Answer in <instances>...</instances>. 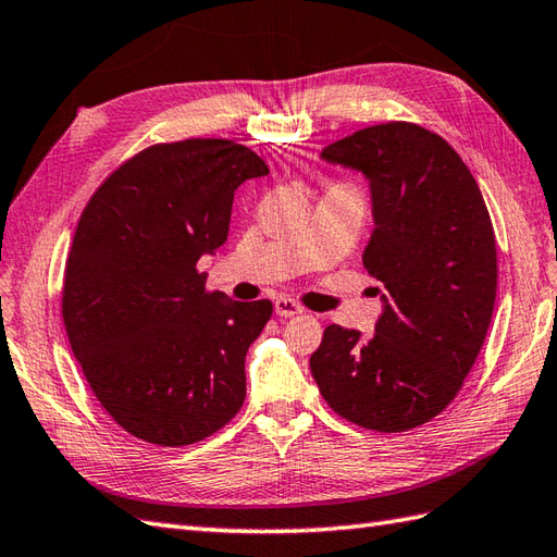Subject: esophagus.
<instances>
[{
    "label": "esophagus",
    "instance_id": "1",
    "mask_svg": "<svg viewBox=\"0 0 557 557\" xmlns=\"http://www.w3.org/2000/svg\"><path fill=\"white\" fill-rule=\"evenodd\" d=\"M275 313H277L280 318H294V315H301L304 308H301L299 304H296V301L284 299V296H280V299L275 301Z\"/></svg>",
    "mask_w": 557,
    "mask_h": 557
}]
</instances>
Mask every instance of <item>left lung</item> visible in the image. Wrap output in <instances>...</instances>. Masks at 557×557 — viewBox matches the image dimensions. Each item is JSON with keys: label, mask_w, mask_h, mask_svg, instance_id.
I'll return each mask as SVG.
<instances>
[{"label": "left lung", "mask_w": 557, "mask_h": 557, "mask_svg": "<svg viewBox=\"0 0 557 557\" xmlns=\"http://www.w3.org/2000/svg\"><path fill=\"white\" fill-rule=\"evenodd\" d=\"M320 159L368 177L363 265L386 294L374 337L330 325L310 372L344 420L406 432L456 398L480 356L496 304L494 225L456 149L416 123L366 127Z\"/></svg>", "instance_id": "8db88e82"}]
</instances>
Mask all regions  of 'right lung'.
<instances>
[{
	"label": "right lung",
	"instance_id": "obj_1",
	"mask_svg": "<svg viewBox=\"0 0 557 557\" xmlns=\"http://www.w3.org/2000/svg\"><path fill=\"white\" fill-rule=\"evenodd\" d=\"M268 165L230 139L153 145L103 180L75 227L61 313L103 410L125 432L187 446L237 416L244 358L273 304L206 292L235 189Z\"/></svg>",
	"mask_w": 557,
	"mask_h": 557
}]
</instances>
